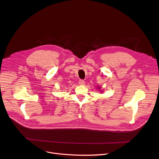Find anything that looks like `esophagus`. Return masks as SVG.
I'll return each mask as SVG.
<instances>
[{
    "label": "esophagus",
    "mask_w": 159,
    "mask_h": 159,
    "mask_svg": "<svg viewBox=\"0 0 159 159\" xmlns=\"http://www.w3.org/2000/svg\"><path fill=\"white\" fill-rule=\"evenodd\" d=\"M79 84L80 85H84L85 82H84V80H79Z\"/></svg>",
    "instance_id": "obj_1"
}]
</instances>
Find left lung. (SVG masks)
<instances>
[{"instance_id":"1","label":"left lung","mask_w":159,"mask_h":159,"mask_svg":"<svg viewBox=\"0 0 159 159\" xmlns=\"http://www.w3.org/2000/svg\"><path fill=\"white\" fill-rule=\"evenodd\" d=\"M100 88H99V89H100Z\"/></svg>"}]
</instances>
